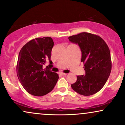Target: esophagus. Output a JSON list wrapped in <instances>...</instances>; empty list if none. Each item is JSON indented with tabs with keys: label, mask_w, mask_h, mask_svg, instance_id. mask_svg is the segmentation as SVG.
I'll use <instances>...</instances> for the list:
<instances>
[{
	"label": "esophagus",
	"mask_w": 125,
	"mask_h": 125,
	"mask_svg": "<svg viewBox=\"0 0 125 125\" xmlns=\"http://www.w3.org/2000/svg\"><path fill=\"white\" fill-rule=\"evenodd\" d=\"M61 74L62 75H66L67 74H66V73H61Z\"/></svg>",
	"instance_id": "obj_1"
}]
</instances>
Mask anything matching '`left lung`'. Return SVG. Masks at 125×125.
Returning <instances> with one entry per match:
<instances>
[{
	"instance_id": "left-lung-1",
	"label": "left lung",
	"mask_w": 125,
	"mask_h": 125,
	"mask_svg": "<svg viewBox=\"0 0 125 125\" xmlns=\"http://www.w3.org/2000/svg\"><path fill=\"white\" fill-rule=\"evenodd\" d=\"M70 42L78 44L82 52L81 62L85 75H78L71 87L79 94L89 96L103 88L112 69L111 53L108 45L100 36L86 32L68 37Z\"/></svg>"
}]
</instances>
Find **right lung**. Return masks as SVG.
<instances>
[{
	"label": "right lung",
	"instance_id": "right-lung-1",
	"mask_svg": "<svg viewBox=\"0 0 125 125\" xmlns=\"http://www.w3.org/2000/svg\"><path fill=\"white\" fill-rule=\"evenodd\" d=\"M54 42L49 37L33 39L20 50L16 71L20 83L25 90L34 96L47 94L55 86L58 75L48 68H43L46 61H51Z\"/></svg>",
	"mask_w": 125,
	"mask_h": 125
}]
</instances>
